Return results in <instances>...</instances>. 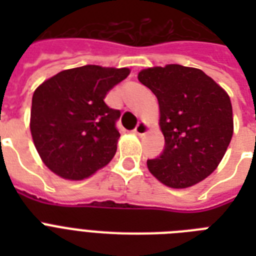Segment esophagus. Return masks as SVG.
Here are the masks:
<instances>
[{"mask_svg": "<svg viewBox=\"0 0 256 256\" xmlns=\"http://www.w3.org/2000/svg\"><path fill=\"white\" fill-rule=\"evenodd\" d=\"M134 134L138 136H144V134H148V124H144V122H140V124H136V128H134Z\"/></svg>", "mask_w": 256, "mask_h": 256, "instance_id": "34e87169", "label": "esophagus"}]
</instances>
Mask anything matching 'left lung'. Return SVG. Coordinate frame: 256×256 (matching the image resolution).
I'll use <instances>...</instances> for the list:
<instances>
[{
  "label": "left lung",
  "instance_id": "1",
  "mask_svg": "<svg viewBox=\"0 0 256 256\" xmlns=\"http://www.w3.org/2000/svg\"><path fill=\"white\" fill-rule=\"evenodd\" d=\"M160 104L164 150L148 168L164 186L187 188L218 168L234 132L232 106L226 90L200 69L154 66L138 73Z\"/></svg>",
  "mask_w": 256,
  "mask_h": 256
}]
</instances>
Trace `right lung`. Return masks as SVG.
I'll use <instances>...</instances> for the list:
<instances>
[{
    "label": "right lung",
    "mask_w": 256,
    "mask_h": 256,
    "mask_svg": "<svg viewBox=\"0 0 256 256\" xmlns=\"http://www.w3.org/2000/svg\"><path fill=\"white\" fill-rule=\"evenodd\" d=\"M130 74L128 68L86 65L62 70L34 90L30 132L46 168L69 180H82L116 156L120 110L104 96Z\"/></svg>",
    "instance_id": "1"
}]
</instances>
